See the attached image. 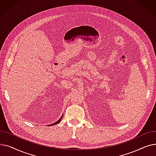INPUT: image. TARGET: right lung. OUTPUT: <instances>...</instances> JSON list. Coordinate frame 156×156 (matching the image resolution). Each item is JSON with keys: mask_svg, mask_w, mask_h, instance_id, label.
I'll return each mask as SVG.
<instances>
[{"mask_svg": "<svg viewBox=\"0 0 156 156\" xmlns=\"http://www.w3.org/2000/svg\"><path fill=\"white\" fill-rule=\"evenodd\" d=\"M62 116H63V114H62V116L60 118V119H59L58 121H57L56 122H54V123H53V124H51V125H56V124H58L59 122L61 121V120L62 119ZM50 125H48V126H50Z\"/></svg>", "mask_w": 156, "mask_h": 156, "instance_id": "right-lung-1", "label": "right lung"}]
</instances>
